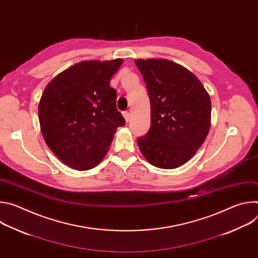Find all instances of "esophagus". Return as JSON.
Returning <instances> with one entry per match:
<instances>
[{"instance_id": "esophagus-1", "label": "esophagus", "mask_w": 258, "mask_h": 258, "mask_svg": "<svg viewBox=\"0 0 258 258\" xmlns=\"http://www.w3.org/2000/svg\"><path fill=\"white\" fill-rule=\"evenodd\" d=\"M123 117L125 118L126 121H128L130 118H131V113H130L128 111H124V112H123Z\"/></svg>"}]
</instances>
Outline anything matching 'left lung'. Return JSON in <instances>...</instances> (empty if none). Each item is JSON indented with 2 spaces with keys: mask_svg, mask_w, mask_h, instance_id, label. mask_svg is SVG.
<instances>
[{
  "mask_svg": "<svg viewBox=\"0 0 258 258\" xmlns=\"http://www.w3.org/2000/svg\"><path fill=\"white\" fill-rule=\"evenodd\" d=\"M135 63L151 104V126L138 138L139 148L156 167H179L194 156L208 135L210 97L191 71L174 62L138 59Z\"/></svg>",
  "mask_w": 258,
  "mask_h": 258,
  "instance_id": "1",
  "label": "left lung"
}]
</instances>
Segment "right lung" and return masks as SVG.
<instances>
[{
    "label": "right lung",
    "instance_id": "add662e5",
    "mask_svg": "<svg viewBox=\"0 0 258 258\" xmlns=\"http://www.w3.org/2000/svg\"><path fill=\"white\" fill-rule=\"evenodd\" d=\"M122 59L83 61L73 65L45 89L39 118L51 151L66 165L88 170L96 167L125 119L116 108V90L110 80Z\"/></svg>",
    "mask_w": 258,
    "mask_h": 258
}]
</instances>
